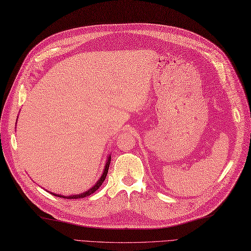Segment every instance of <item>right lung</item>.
<instances>
[{"instance_id":"add662e5","label":"right lung","mask_w":251,"mask_h":251,"mask_svg":"<svg viewBox=\"0 0 251 251\" xmlns=\"http://www.w3.org/2000/svg\"><path fill=\"white\" fill-rule=\"evenodd\" d=\"M110 162H111V155H109V157H107V160H106V164L104 166V170H103V173L102 175H101V177L98 179L97 184L93 186L91 189H89V190L81 193V194H75V195H70V196H64V195H61V194H56V193H51L52 195L55 196H58V198H63V199H71V200H74V199H83V198H86V196H89L91 194H93L95 191H97L99 187L102 185V182L104 181L105 177H106V174H107V171H109V168H110Z\"/></svg>"}]
</instances>
